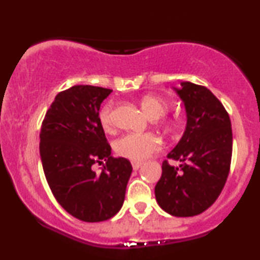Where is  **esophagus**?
I'll return each instance as SVG.
<instances>
[{
    "mask_svg": "<svg viewBox=\"0 0 260 260\" xmlns=\"http://www.w3.org/2000/svg\"><path fill=\"white\" fill-rule=\"evenodd\" d=\"M142 165H143L142 161H132V168H133V170H138Z\"/></svg>",
    "mask_w": 260,
    "mask_h": 260,
    "instance_id": "obj_1",
    "label": "esophagus"
}]
</instances>
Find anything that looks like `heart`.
Returning <instances> with one entry per match:
<instances>
[{"label": "heart", "instance_id": "obj_1", "mask_svg": "<svg viewBox=\"0 0 260 260\" xmlns=\"http://www.w3.org/2000/svg\"><path fill=\"white\" fill-rule=\"evenodd\" d=\"M142 109L151 120H157L168 112V104L154 95H147L140 101ZM112 103L106 104L100 110L99 120L101 127L105 131L113 128ZM161 148V140L154 133H128L122 136L115 142V150L120 156L131 160H144L149 155L157 151Z\"/></svg>", "mask_w": 260, "mask_h": 260}]
</instances>
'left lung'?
Returning <instances> with one entry per match:
<instances>
[{
	"label": "left lung",
	"mask_w": 260,
	"mask_h": 260,
	"mask_svg": "<svg viewBox=\"0 0 260 260\" xmlns=\"http://www.w3.org/2000/svg\"><path fill=\"white\" fill-rule=\"evenodd\" d=\"M176 92L183 101L187 124L155 186V198L170 215L188 217L214 204L228 180L232 156L231 121L225 107L208 88L182 82Z\"/></svg>",
	"instance_id": "left-lung-1"
}]
</instances>
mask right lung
I'll return each instance as SVG.
<instances>
[{"instance_id":"right-lung-1","label":"right lung","mask_w":260,"mask_h":260,"mask_svg":"<svg viewBox=\"0 0 260 260\" xmlns=\"http://www.w3.org/2000/svg\"><path fill=\"white\" fill-rule=\"evenodd\" d=\"M111 89L74 85L58 92L41 124L40 157L45 177L58 204L85 222L111 219L120 211L132 165L112 157L99 120ZM106 165L100 174L95 162Z\"/></svg>"}]
</instances>
